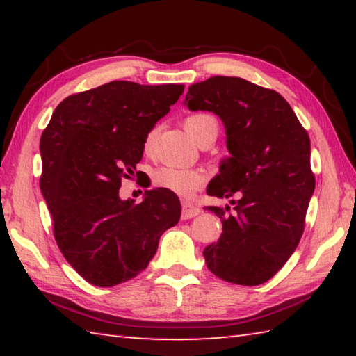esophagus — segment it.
<instances>
[{"instance_id":"1","label":"esophagus","mask_w":356,"mask_h":356,"mask_svg":"<svg viewBox=\"0 0 356 356\" xmlns=\"http://www.w3.org/2000/svg\"><path fill=\"white\" fill-rule=\"evenodd\" d=\"M201 209L195 206L193 202H188V201H182V218L184 220H190L193 218V216L200 215Z\"/></svg>"}]
</instances>
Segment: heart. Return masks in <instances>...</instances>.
<instances>
[{
	"mask_svg": "<svg viewBox=\"0 0 356 356\" xmlns=\"http://www.w3.org/2000/svg\"><path fill=\"white\" fill-rule=\"evenodd\" d=\"M185 129L190 136L197 144L207 138H215L218 135V120L210 113H195L185 119ZM156 136V129L150 130L144 140V152L150 154L154 147ZM207 176L197 168H177V166H161L154 172V184L160 188L174 193V195L190 197L200 191L206 185Z\"/></svg>",
	"mask_w": 356,
	"mask_h": 356,
	"instance_id": "obj_1",
	"label": "heart"
}]
</instances>
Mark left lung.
<instances>
[{
    "instance_id": "left-lung-1",
    "label": "left lung",
    "mask_w": 356,
    "mask_h": 356,
    "mask_svg": "<svg viewBox=\"0 0 356 356\" xmlns=\"http://www.w3.org/2000/svg\"><path fill=\"white\" fill-rule=\"evenodd\" d=\"M191 111H212L226 129L227 159L207 195L238 196L234 212L210 206L222 234L206 246L210 272L227 282L259 286L280 272L298 246L314 193L308 131L281 94L237 76L191 84Z\"/></svg>"
}]
</instances>
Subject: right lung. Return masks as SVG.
I'll return each instance as SVG.
<instances>
[{
    "label": "right lung",
    "instance_id": "1",
    "mask_svg": "<svg viewBox=\"0 0 356 356\" xmlns=\"http://www.w3.org/2000/svg\"><path fill=\"white\" fill-rule=\"evenodd\" d=\"M184 84L111 81L72 94L40 138V190L59 250L88 282L111 287L147 267L166 229L177 225L174 193L147 190L122 201V179L136 171L144 140L184 92Z\"/></svg>",
    "mask_w": 356,
    "mask_h": 356
}]
</instances>
